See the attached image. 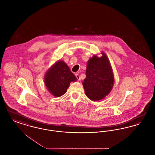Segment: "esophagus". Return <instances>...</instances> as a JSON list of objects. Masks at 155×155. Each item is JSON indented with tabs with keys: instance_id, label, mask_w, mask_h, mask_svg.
<instances>
[{
	"instance_id": "34e87169",
	"label": "esophagus",
	"mask_w": 155,
	"mask_h": 155,
	"mask_svg": "<svg viewBox=\"0 0 155 155\" xmlns=\"http://www.w3.org/2000/svg\"><path fill=\"white\" fill-rule=\"evenodd\" d=\"M75 77H77V78L78 79V81H80V80H81V77H80V75H79V74H75Z\"/></svg>"
}]
</instances>
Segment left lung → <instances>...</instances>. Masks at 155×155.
Wrapping results in <instances>:
<instances>
[{"instance_id":"obj_1","label":"left lung","mask_w":155,"mask_h":155,"mask_svg":"<svg viewBox=\"0 0 155 155\" xmlns=\"http://www.w3.org/2000/svg\"><path fill=\"white\" fill-rule=\"evenodd\" d=\"M98 57L94 54L89 59L86 78L82 85L86 96L92 101H97L108 95L113 88L114 77L110 61L104 52Z\"/></svg>"}]
</instances>
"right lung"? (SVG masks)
I'll return each instance as SVG.
<instances>
[{"label":"right lung","mask_w":155,"mask_h":155,"mask_svg":"<svg viewBox=\"0 0 155 155\" xmlns=\"http://www.w3.org/2000/svg\"><path fill=\"white\" fill-rule=\"evenodd\" d=\"M77 80L74 74L71 72L66 63L59 60L55 62L46 71L44 83L48 91L56 97L66 93L71 82Z\"/></svg>","instance_id":"add662e5"}]
</instances>
